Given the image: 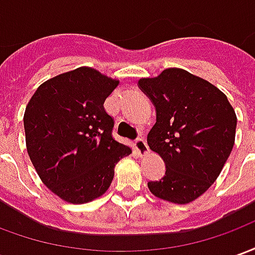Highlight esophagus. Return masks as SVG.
Here are the masks:
<instances>
[{
	"instance_id": "esophagus-1",
	"label": "esophagus",
	"mask_w": 255,
	"mask_h": 255,
	"mask_svg": "<svg viewBox=\"0 0 255 255\" xmlns=\"http://www.w3.org/2000/svg\"><path fill=\"white\" fill-rule=\"evenodd\" d=\"M133 147H135V151H136L140 157L149 153V147H147V143H146V140H144L143 138L136 139L135 143H133Z\"/></svg>"
}]
</instances>
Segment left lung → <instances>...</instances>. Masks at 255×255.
I'll list each match as a JSON object with an SVG mask.
<instances>
[{"instance_id":"1","label":"left lung","mask_w":255,"mask_h":255,"mask_svg":"<svg viewBox=\"0 0 255 255\" xmlns=\"http://www.w3.org/2000/svg\"><path fill=\"white\" fill-rule=\"evenodd\" d=\"M138 86L155 108L147 144L165 162L164 177L147 187L169 202H192L213 184L230 157L235 111L216 86L180 68L140 79Z\"/></svg>"}]
</instances>
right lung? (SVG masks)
<instances>
[{
  "instance_id": "right-lung-1",
  "label": "right lung",
  "mask_w": 255,
  "mask_h": 255,
  "mask_svg": "<svg viewBox=\"0 0 255 255\" xmlns=\"http://www.w3.org/2000/svg\"><path fill=\"white\" fill-rule=\"evenodd\" d=\"M119 80L80 67L36 89L24 113L27 151L50 191L71 203L90 202L111 186L115 166L131 149L117 142L104 102Z\"/></svg>"
}]
</instances>
